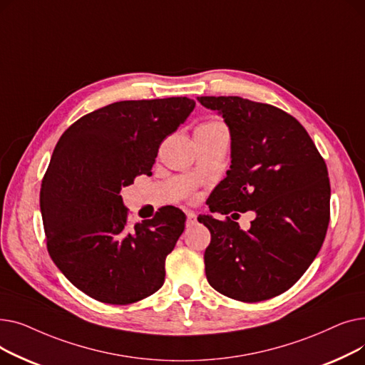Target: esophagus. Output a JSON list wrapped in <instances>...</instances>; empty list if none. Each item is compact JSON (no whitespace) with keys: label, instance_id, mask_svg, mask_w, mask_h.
I'll return each mask as SVG.
<instances>
[{"label":"esophagus","instance_id":"esophagus-1","mask_svg":"<svg viewBox=\"0 0 365 365\" xmlns=\"http://www.w3.org/2000/svg\"><path fill=\"white\" fill-rule=\"evenodd\" d=\"M186 223H187V226H194L195 223H197V215L195 213H192V212H189L187 215H186Z\"/></svg>","mask_w":365,"mask_h":365}]
</instances>
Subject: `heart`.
I'll return each mask as SVG.
<instances>
[{
    "mask_svg": "<svg viewBox=\"0 0 365 365\" xmlns=\"http://www.w3.org/2000/svg\"><path fill=\"white\" fill-rule=\"evenodd\" d=\"M198 130H204V131H216V130H223V125L219 123H207L198 127Z\"/></svg>",
    "mask_w": 365,
    "mask_h": 365,
    "instance_id": "heart-1",
    "label": "heart"
}]
</instances>
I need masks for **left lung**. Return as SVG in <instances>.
I'll list each match as a JSON object with an SVG mask.
<instances>
[{"instance_id": "1", "label": "left lung", "mask_w": 365, "mask_h": 365, "mask_svg": "<svg viewBox=\"0 0 365 365\" xmlns=\"http://www.w3.org/2000/svg\"><path fill=\"white\" fill-rule=\"evenodd\" d=\"M231 134V167L207 204L212 213L253 211L250 230L200 215L212 242L208 284L241 302L275 297L306 272L330 222L329 171L303 125L287 112L238 96H201Z\"/></svg>"}]
</instances>
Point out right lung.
Returning a JSON list of instances; mask_svg holds the SVG:
<instances>
[{
	"label": "right lung",
	"mask_w": 365,
	"mask_h": 365,
	"mask_svg": "<svg viewBox=\"0 0 365 365\" xmlns=\"http://www.w3.org/2000/svg\"><path fill=\"white\" fill-rule=\"evenodd\" d=\"M194 108L187 98L115 102L84 115L57 142L40 194L47 248L87 296L128 304L164 284L186 216L167 205L128 226L121 189L152 175L161 142Z\"/></svg>",
	"instance_id": "add662e5"
}]
</instances>
